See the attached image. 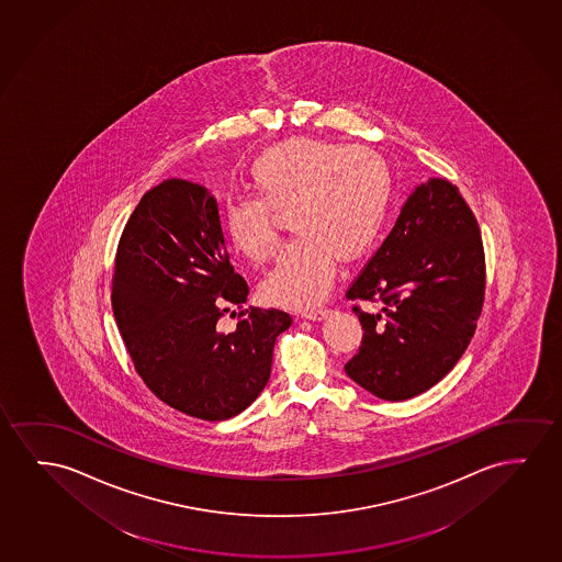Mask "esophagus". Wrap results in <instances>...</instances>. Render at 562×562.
Segmentation results:
<instances>
[{"label":"esophagus","mask_w":562,"mask_h":562,"mask_svg":"<svg viewBox=\"0 0 562 562\" xmlns=\"http://www.w3.org/2000/svg\"><path fill=\"white\" fill-rule=\"evenodd\" d=\"M302 316L306 317V319H312V322H322L325 317L329 316V310L327 308H317L310 310V312H304Z\"/></svg>","instance_id":"1"}]
</instances>
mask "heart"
<instances>
[{
    "label": "heart",
    "instance_id": "heart-1",
    "mask_svg": "<svg viewBox=\"0 0 562 562\" xmlns=\"http://www.w3.org/2000/svg\"><path fill=\"white\" fill-rule=\"evenodd\" d=\"M248 182L254 198L225 204L223 233L235 252L263 263L279 245L276 215H289L296 238L261 285L266 301L286 308L325 301L339 258L358 260L375 245L393 202L381 154L325 138H289L261 151Z\"/></svg>",
    "mask_w": 562,
    "mask_h": 562
}]
</instances>
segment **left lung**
I'll use <instances>...</instances> for the list:
<instances>
[{"label": "left lung", "mask_w": 562, "mask_h": 562, "mask_svg": "<svg viewBox=\"0 0 562 562\" xmlns=\"http://www.w3.org/2000/svg\"><path fill=\"white\" fill-rule=\"evenodd\" d=\"M485 293L482 235L472 210L447 179L422 182L395 227L348 286L362 347L350 380L383 401H406L443 380L474 337Z\"/></svg>", "instance_id": "1"}]
</instances>
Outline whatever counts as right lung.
Instances as JSON below:
<instances>
[{
	"label": "right lung",
	"mask_w": 562,
	"mask_h": 562,
	"mask_svg": "<svg viewBox=\"0 0 562 562\" xmlns=\"http://www.w3.org/2000/svg\"><path fill=\"white\" fill-rule=\"evenodd\" d=\"M245 279L225 248L210 190L169 179L148 190L119 240L111 306L136 372L151 393L192 418L222 422L268 385L276 339L293 324L283 310H243Z\"/></svg>",
	"instance_id": "1"
}]
</instances>
